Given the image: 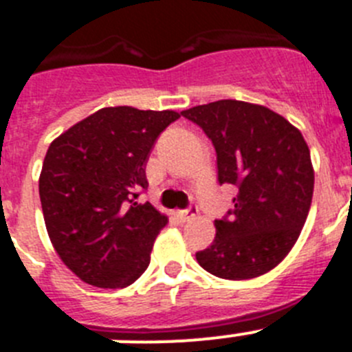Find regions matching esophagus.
<instances>
[{"mask_svg": "<svg viewBox=\"0 0 352 352\" xmlns=\"http://www.w3.org/2000/svg\"><path fill=\"white\" fill-rule=\"evenodd\" d=\"M197 212H199L197 206H193V204H192V206H190V208L182 209V211L176 212V216H178V220H179V221H183V223H185V221L193 220V218L197 216Z\"/></svg>", "mask_w": 352, "mask_h": 352, "instance_id": "esophagus-1", "label": "esophagus"}]
</instances>
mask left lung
Masks as SVG:
<instances>
[{
  "label": "left lung",
  "mask_w": 352,
  "mask_h": 352,
  "mask_svg": "<svg viewBox=\"0 0 352 352\" xmlns=\"http://www.w3.org/2000/svg\"><path fill=\"white\" fill-rule=\"evenodd\" d=\"M211 140L218 183L234 185V208L214 221L199 265L221 279H251L289 253L307 220L314 190L311 151L298 129L272 109L234 99L182 111Z\"/></svg>",
  "instance_id": "obj_1"
}]
</instances>
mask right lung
I'll use <instances>...</instances> for the list:
<instances>
[{
  "label": "right lung",
  "instance_id": "obj_1",
  "mask_svg": "<svg viewBox=\"0 0 352 352\" xmlns=\"http://www.w3.org/2000/svg\"><path fill=\"white\" fill-rule=\"evenodd\" d=\"M179 113L102 108L78 122L45 155L40 199L48 237L67 269L98 288H125L150 265L167 216L150 202L148 155Z\"/></svg>",
  "mask_w": 352,
  "mask_h": 352
}]
</instances>
